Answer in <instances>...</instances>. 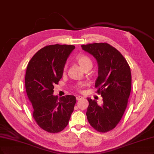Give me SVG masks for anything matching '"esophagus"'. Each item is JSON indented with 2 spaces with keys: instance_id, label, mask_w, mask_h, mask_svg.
Returning a JSON list of instances; mask_svg holds the SVG:
<instances>
[{
  "instance_id": "obj_1",
  "label": "esophagus",
  "mask_w": 154,
  "mask_h": 154,
  "mask_svg": "<svg viewBox=\"0 0 154 154\" xmlns=\"http://www.w3.org/2000/svg\"><path fill=\"white\" fill-rule=\"evenodd\" d=\"M83 97H82V96H80V95H78V96H77L76 97V100H80V99H83Z\"/></svg>"
}]
</instances>
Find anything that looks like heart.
Returning <instances> with one entry per match:
<instances>
[{
    "mask_svg": "<svg viewBox=\"0 0 154 154\" xmlns=\"http://www.w3.org/2000/svg\"><path fill=\"white\" fill-rule=\"evenodd\" d=\"M76 60L78 62V64L83 68V69L84 71L90 70L92 67L93 62L91 58L87 55H84V54L78 55L76 57ZM66 68H67V65L66 64L64 67H63V71H65L66 70ZM83 86H84V84L83 83H78L75 85V88L76 89L78 90V91H80Z\"/></svg>",
    "mask_w": 154,
    "mask_h": 154,
    "instance_id": "heart-1",
    "label": "heart"
}]
</instances>
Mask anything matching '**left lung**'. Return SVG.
I'll list each match as a JSON object with an SVG mask.
<instances>
[{
	"mask_svg": "<svg viewBox=\"0 0 154 154\" xmlns=\"http://www.w3.org/2000/svg\"><path fill=\"white\" fill-rule=\"evenodd\" d=\"M82 47L97 62L95 87L103 101L99 105L95 100L87 98V119L94 129L106 132L117 125L128 106L131 90V69L120 52L108 43H95Z\"/></svg>",
	"mask_w": 154,
	"mask_h": 154,
	"instance_id": "left-lung-1",
	"label": "left lung"
}]
</instances>
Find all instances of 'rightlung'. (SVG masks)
Segmentation results:
<instances>
[{"label":"right lung","mask_w":154,"mask_h":154,"mask_svg":"<svg viewBox=\"0 0 154 154\" xmlns=\"http://www.w3.org/2000/svg\"><path fill=\"white\" fill-rule=\"evenodd\" d=\"M75 48L67 45L46 46L32 57L26 67L25 89L34 108L33 117L42 129L50 133L64 129L76 103L74 95L59 98L53 95L67 59Z\"/></svg>","instance_id":"add662e5"}]
</instances>
